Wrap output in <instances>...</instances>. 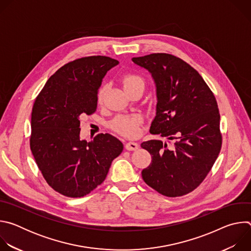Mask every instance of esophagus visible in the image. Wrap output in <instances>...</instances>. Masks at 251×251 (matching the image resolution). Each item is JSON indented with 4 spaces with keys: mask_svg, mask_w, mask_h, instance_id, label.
<instances>
[{
    "mask_svg": "<svg viewBox=\"0 0 251 251\" xmlns=\"http://www.w3.org/2000/svg\"><path fill=\"white\" fill-rule=\"evenodd\" d=\"M138 147H139V145L135 142H128L125 144V149L128 151H135L138 149Z\"/></svg>",
    "mask_w": 251,
    "mask_h": 251,
    "instance_id": "1",
    "label": "esophagus"
}]
</instances>
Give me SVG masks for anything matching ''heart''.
<instances>
[{
    "label": "heart",
    "instance_id": "1",
    "mask_svg": "<svg viewBox=\"0 0 251 251\" xmlns=\"http://www.w3.org/2000/svg\"><path fill=\"white\" fill-rule=\"evenodd\" d=\"M123 85L125 90L131 91L135 88H142L144 90L145 88V80L142 76L135 75V74H128L125 75L123 77ZM107 89V85L103 84L102 86L99 87L97 91V102L101 103L105 92ZM143 123V118L142 116L138 114L134 115H118L116 116L110 123L109 126L110 128L125 137L133 138L139 135L140 133V126Z\"/></svg>",
    "mask_w": 251,
    "mask_h": 251
}]
</instances>
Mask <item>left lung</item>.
Wrapping results in <instances>:
<instances>
[{"mask_svg":"<svg viewBox=\"0 0 251 251\" xmlns=\"http://www.w3.org/2000/svg\"><path fill=\"white\" fill-rule=\"evenodd\" d=\"M132 60L156 83L157 113L150 133L176 139L170 147L161 140L142 143L152 156L142 177L163 196H185L201 184L222 149L217 99L198 71L175 55L152 53Z\"/></svg>","mask_w":251,"mask_h":251,"instance_id":"8db88e82","label":"left lung"}]
</instances>
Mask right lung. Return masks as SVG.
Returning <instances> with one entry per match:
<instances>
[{"mask_svg": "<svg viewBox=\"0 0 251 251\" xmlns=\"http://www.w3.org/2000/svg\"><path fill=\"white\" fill-rule=\"evenodd\" d=\"M119 63L92 55L61 66L35 98L29 147L45 180L55 192L81 198L101 185L123 151L116 137L98 134L80 140V120L97 108V91L107 71Z\"/></svg>", "mask_w": 251, "mask_h": 251, "instance_id": "right-lung-1", "label": "right lung"}]
</instances>
